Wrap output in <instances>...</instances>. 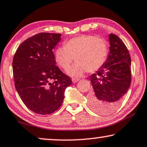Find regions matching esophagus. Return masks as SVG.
Instances as JSON below:
<instances>
[{
    "label": "esophagus",
    "mask_w": 147,
    "mask_h": 147,
    "mask_svg": "<svg viewBox=\"0 0 147 147\" xmlns=\"http://www.w3.org/2000/svg\"><path fill=\"white\" fill-rule=\"evenodd\" d=\"M78 80H79V79H78V78H72V81H73V83H75V82H78Z\"/></svg>",
    "instance_id": "esophagus-1"
}]
</instances>
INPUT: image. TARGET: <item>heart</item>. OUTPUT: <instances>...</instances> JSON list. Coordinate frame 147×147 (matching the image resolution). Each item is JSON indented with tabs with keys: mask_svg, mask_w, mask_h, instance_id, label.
<instances>
[{
	"mask_svg": "<svg viewBox=\"0 0 147 147\" xmlns=\"http://www.w3.org/2000/svg\"><path fill=\"white\" fill-rule=\"evenodd\" d=\"M108 54L106 40L91 35H80L69 39L65 47H58L55 51L57 63L67 70L73 63H76L67 71L71 76H80L86 71L94 72L104 65Z\"/></svg>",
	"mask_w": 147,
	"mask_h": 147,
	"instance_id": "1",
	"label": "heart"
}]
</instances>
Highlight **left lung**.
<instances>
[{"label":"left lung","instance_id":"1","mask_svg":"<svg viewBox=\"0 0 147 147\" xmlns=\"http://www.w3.org/2000/svg\"><path fill=\"white\" fill-rule=\"evenodd\" d=\"M109 53L102 67L90 76L93 90L88 105L95 112L108 115L117 109L131 82L129 51L116 34L109 35Z\"/></svg>","mask_w":147,"mask_h":147}]
</instances>
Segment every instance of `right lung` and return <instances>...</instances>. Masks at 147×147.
<instances>
[{
  "mask_svg": "<svg viewBox=\"0 0 147 147\" xmlns=\"http://www.w3.org/2000/svg\"><path fill=\"white\" fill-rule=\"evenodd\" d=\"M61 34L42 32L24 40L12 61L16 90L28 109L49 115L61 106L65 91L72 84L69 76L55 65L53 51Z\"/></svg>",
  "mask_w": 147,
  "mask_h": 147,
  "instance_id": "obj_1",
  "label": "right lung"
}]
</instances>
